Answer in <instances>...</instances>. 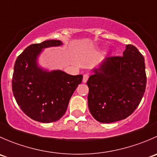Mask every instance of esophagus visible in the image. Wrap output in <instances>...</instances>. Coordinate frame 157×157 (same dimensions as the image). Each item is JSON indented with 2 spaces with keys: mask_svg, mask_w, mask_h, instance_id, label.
<instances>
[{
  "mask_svg": "<svg viewBox=\"0 0 157 157\" xmlns=\"http://www.w3.org/2000/svg\"><path fill=\"white\" fill-rule=\"evenodd\" d=\"M88 79H89V74H84V75H83V83H86L88 80Z\"/></svg>",
  "mask_w": 157,
  "mask_h": 157,
  "instance_id": "obj_1",
  "label": "esophagus"
}]
</instances>
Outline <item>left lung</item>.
Returning <instances> with one entry per match:
<instances>
[{"label": "left lung", "mask_w": 157, "mask_h": 157, "mask_svg": "<svg viewBox=\"0 0 157 157\" xmlns=\"http://www.w3.org/2000/svg\"><path fill=\"white\" fill-rule=\"evenodd\" d=\"M89 77L88 106L101 123L126 118L140 104L146 89L144 58L135 46L126 45L123 56L108 57Z\"/></svg>", "instance_id": "left-lung-1"}]
</instances>
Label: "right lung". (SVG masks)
I'll return each mask as SVG.
<instances>
[{
	"instance_id": "add662e5",
	"label": "right lung",
	"mask_w": 157,
	"mask_h": 157,
	"mask_svg": "<svg viewBox=\"0 0 157 157\" xmlns=\"http://www.w3.org/2000/svg\"><path fill=\"white\" fill-rule=\"evenodd\" d=\"M62 45L60 40L33 44L16 60L12 90L17 104L35 121L50 123L59 120L67 110L70 99L80 84L83 75H70L61 71H44L38 67L42 49Z\"/></svg>"
}]
</instances>
